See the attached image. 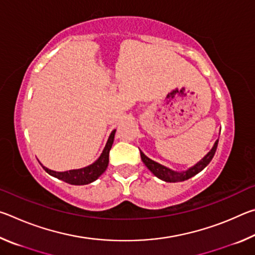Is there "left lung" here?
<instances>
[{
  "mask_svg": "<svg viewBox=\"0 0 255 255\" xmlns=\"http://www.w3.org/2000/svg\"><path fill=\"white\" fill-rule=\"evenodd\" d=\"M217 145H218V139L215 141L213 148H211L199 162L196 163L193 166L189 167L188 170L181 171V172L169 169V167L164 166L162 164L153 161V159H150L149 157L146 156L141 150H140V157H141V161H143L146 165V167H147V169L152 172L155 176H157L158 179L165 181V182H181V181H185L190 178H192V176H195L196 174H198L199 172L204 170L207 165H208L216 153Z\"/></svg>",
  "mask_w": 255,
  "mask_h": 255,
  "instance_id": "1",
  "label": "left lung"
}]
</instances>
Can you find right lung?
<instances>
[{
	"label": "right lung",
	"instance_id": "right-lung-1",
	"mask_svg": "<svg viewBox=\"0 0 255 255\" xmlns=\"http://www.w3.org/2000/svg\"><path fill=\"white\" fill-rule=\"evenodd\" d=\"M115 133H116V129L115 130H112V132L110 133V136L108 138L107 144L105 146V148H103L100 156H99V158L96 162H93L88 166L82 167V169L68 170L64 172L50 170L40 163L41 166L44 167V170L49 175L54 176V178H57L58 180H62L66 183H70L73 185H84V184L91 183L93 181H96L99 176H100L103 172L107 170L108 164H109V152L111 149L112 144H114Z\"/></svg>",
	"mask_w": 255,
	"mask_h": 255
}]
</instances>
